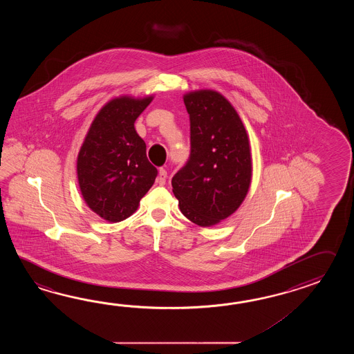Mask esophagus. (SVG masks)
<instances>
[{"label":"esophagus","mask_w":354,"mask_h":354,"mask_svg":"<svg viewBox=\"0 0 354 354\" xmlns=\"http://www.w3.org/2000/svg\"><path fill=\"white\" fill-rule=\"evenodd\" d=\"M167 180V171L165 168H160L159 169L158 177H157V182L159 185H165Z\"/></svg>","instance_id":"esophagus-1"}]
</instances>
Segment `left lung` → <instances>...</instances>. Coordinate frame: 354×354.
Segmentation results:
<instances>
[{
  "instance_id": "8db88e82",
  "label": "left lung",
  "mask_w": 354,
  "mask_h": 354,
  "mask_svg": "<svg viewBox=\"0 0 354 354\" xmlns=\"http://www.w3.org/2000/svg\"><path fill=\"white\" fill-rule=\"evenodd\" d=\"M183 102L191 122V156L174 174L180 210L196 225H218L248 195L253 163L239 113L215 90L189 91Z\"/></svg>"
}]
</instances>
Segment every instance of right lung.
Masks as SVG:
<instances>
[{"label":"right lung","mask_w":354,"mask_h":354,"mask_svg":"<svg viewBox=\"0 0 354 354\" xmlns=\"http://www.w3.org/2000/svg\"><path fill=\"white\" fill-rule=\"evenodd\" d=\"M153 98L154 95H121L107 101L91 122L78 151L81 195L91 210L109 223L131 216L158 174L134 127Z\"/></svg>","instance_id":"right-lung-1"}]
</instances>
